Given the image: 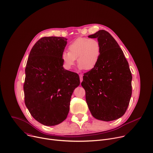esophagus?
Segmentation results:
<instances>
[{
    "label": "esophagus",
    "mask_w": 153,
    "mask_h": 153,
    "mask_svg": "<svg viewBox=\"0 0 153 153\" xmlns=\"http://www.w3.org/2000/svg\"><path fill=\"white\" fill-rule=\"evenodd\" d=\"M79 79H80V83H81L82 81H83V75L79 74Z\"/></svg>",
    "instance_id": "34e87169"
}]
</instances>
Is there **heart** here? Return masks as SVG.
<instances>
[{
	"mask_svg": "<svg viewBox=\"0 0 153 153\" xmlns=\"http://www.w3.org/2000/svg\"><path fill=\"white\" fill-rule=\"evenodd\" d=\"M101 55V46L96 39L78 38L68 46V51H64L61 58L64 66L70 69L76 57L79 69L91 70L97 65Z\"/></svg>",
	"mask_w": 153,
	"mask_h": 153,
	"instance_id": "1",
	"label": "heart"
}]
</instances>
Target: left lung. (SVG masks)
I'll list each match as a JSON object with an SVG mask.
<instances>
[{
	"label": "left lung",
	"mask_w": 153,
	"mask_h": 153,
	"mask_svg": "<svg viewBox=\"0 0 153 153\" xmlns=\"http://www.w3.org/2000/svg\"><path fill=\"white\" fill-rule=\"evenodd\" d=\"M97 39L101 55L96 67L85 74L81 86L88 108L96 119L111 121L126 113L132 96V74L119 45L111 34L100 30L88 36Z\"/></svg>",
	"instance_id": "8db88e82"
}]
</instances>
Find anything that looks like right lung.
Segmentation results:
<instances>
[{
	"label": "right lung",
	"instance_id": "1",
	"mask_svg": "<svg viewBox=\"0 0 153 153\" xmlns=\"http://www.w3.org/2000/svg\"><path fill=\"white\" fill-rule=\"evenodd\" d=\"M67 40L58 37L40 39L32 47L26 64V106L45 126H56L66 119L72 93L80 83L77 74L63 67L61 56Z\"/></svg>",
	"mask_w": 153,
	"mask_h": 153
}]
</instances>
